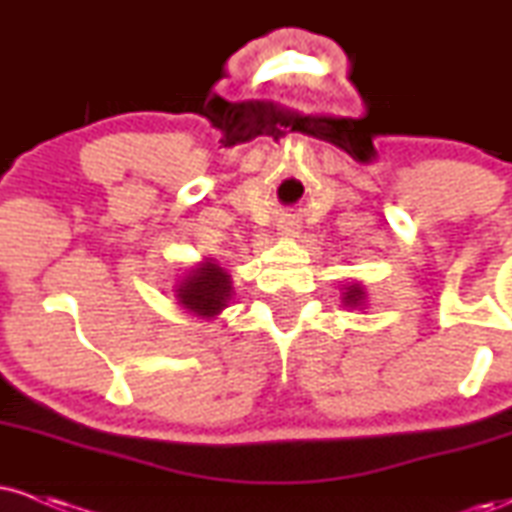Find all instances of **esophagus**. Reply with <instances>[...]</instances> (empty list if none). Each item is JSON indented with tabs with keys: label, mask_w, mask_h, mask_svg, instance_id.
<instances>
[{
	"label": "esophagus",
	"mask_w": 512,
	"mask_h": 512,
	"mask_svg": "<svg viewBox=\"0 0 512 512\" xmlns=\"http://www.w3.org/2000/svg\"><path fill=\"white\" fill-rule=\"evenodd\" d=\"M284 233H286V236H293V233H296V228H291V226H286V228H284Z\"/></svg>",
	"instance_id": "1"
}]
</instances>
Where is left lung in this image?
I'll use <instances>...</instances> for the list:
<instances>
[{
	"label": "left lung",
	"mask_w": 512,
	"mask_h": 512,
	"mask_svg": "<svg viewBox=\"0 0 512 512\" xmlns=\"http://www.w3.org/2000/svg\"><path fill=\"white\" fill-rule=\"evenodd\" d=\"M342 303L351 310H363L368 305V293L363 289L361 281H351V284L344 286Z\"/></svg>",
	"instance_id": "8db88e82"
}]
</instances>
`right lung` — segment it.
I'll return each mask as SVG.
<instances>
[{"label": "right lung", "instance_id": "1", "mask_svg": "<svg viewBox=\"0 0 512 512\" xmlns=\"http://www.w3.org/2000/svg\"><path fill=\"white\" fill-rule=\"evenodd\" d=\"M173 291L180 308L202 320H216V315H221L236 296L231 274L214 257H204L202 262L185 269Z\"/></svg>", "mask_w": 512, "mask_h": 512}]
</instances>
